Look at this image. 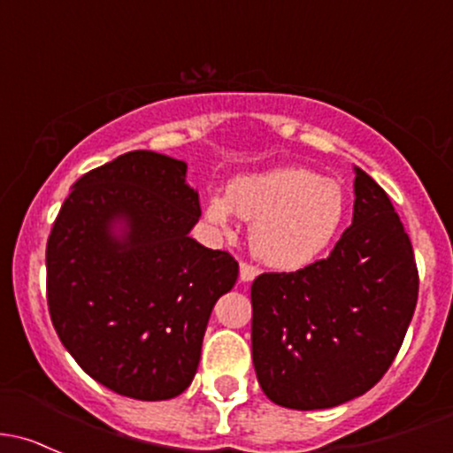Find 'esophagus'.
Returning a JSON list of instances; mask_svg holds the SVG:
<instances>
[{
	"instance_id": "1",
	"label": "esophagus",
	"mask_w": 453,
	"mask_h": 453,
	"mask_svg": "<svg viewBox=\"0 0 453 453\" xmlns=\"http://www.w3.org/2000/svg\"><path fill=\"white\" fill-rule=\"evenodd\" d=\"M258 273H260V269L256 265L241 263V273H239L241 282H251V280H254Z\"/></svg>"
}]
</instances>
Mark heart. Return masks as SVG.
<instances>
[{"mask_svg":"<svg viewBox=\"0 0 453 453\" xmlns=\"http://www.w3.org/2000/svg\"><path fill=\"white\" fill-rule=\"evenodd\" d=\"M251 223V247L266 265L303 269L339 236L347 195L336 180L299 166H280L232 180L226 195H211L206 219L232 234V217Z\"/></svg>","mask_w":453,"mask_h":453,"instance_id":"heart-1","label":"heart"}]
</instances>
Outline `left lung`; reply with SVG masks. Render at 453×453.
<instances>
[{
    "instance_id": "left-lung-1",
    "label": "left lung",
    "mask_w": 453,
    "mask_h": 453,
    "mask_svg": "<svg viewBox=\"0 0 453 453\" xmlns=\"http://www.w3.org/2000/svg\"><path fill=\"white\" fill-rule=\"evenodd\" d=\"M354 221L327 258L251 284V356L263 393L332 408L387 373L415 314L418 271L388 195L356 169Z\"/></svg>"
}]
</instances>
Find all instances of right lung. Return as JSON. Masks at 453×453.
Segmentation results:
<instances>
[{
	"instance_id": "1",
	"label": "right lung",
	"mask_w": 453,
	"mask_h": 453,
	"mask_svg": "<svg viewBox=\"0 0 453 453\" xmlns=\"http://www.w3.org/2000/svg\"><path fill=\"white\" fill-rule=\"evenodd\" d=\"M184 178L182 160L127 151L73 184L47 239L60 342L95 382L142 402L188 388L212 306L239 278L227 251L188 236L202 211Z\"/></svg>"
}]
</instances>
